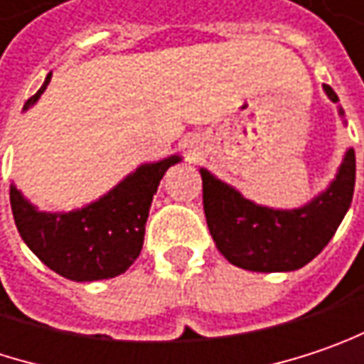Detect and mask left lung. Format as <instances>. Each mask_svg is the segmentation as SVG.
<instances>
[{
  "instance_id": "8db88e82",
  "label": "left lung",
  "mask_w": 364,
  "mask_h": 364,
  "mask_svg": "<svg viewBox=\"0 0 364 364\" xmlns=\"http://www.w3.org/2000/svg\"><path fill=\"white\" fill-rule=\"evenodd\" d=\"M325 92L333 103L340 101L329 85ZM200 178L205 218L221 255L248 272H294L327 247L344 220L354 195L356 159L350 149L323 195L292 211L259 207L207 169H200Z\"/></svg>"
}]
</instances>
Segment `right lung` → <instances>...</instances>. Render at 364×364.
Wrapping results in <instances>:
<instances>
[{"label":"right lung","mask_w":364,"mask_h":364,"mask_svg":"<svg viewBox=\"0 0 364 364\" xmlns=\"http://www.w3.org/2000/svg\"><path fill=\"white\" fill-rule=\"evenodd\" d=\"M49 78L51 74L24 103V109L39 99ZM178 161L180 157L173 155L159 164L141 166L103 198L70 213H41L12 186L10 205L16 228L28 248L62 277L72 282L116 277L141 255L153 195L169 166Z\"/></svg>","instance_id":"add662e5"}]
</instances>
